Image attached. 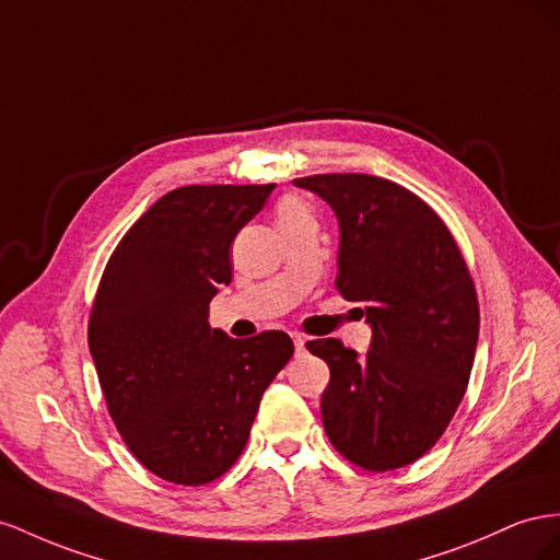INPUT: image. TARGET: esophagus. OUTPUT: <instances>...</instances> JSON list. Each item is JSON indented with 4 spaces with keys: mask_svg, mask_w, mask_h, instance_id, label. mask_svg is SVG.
Instances as JSON below:
<instances>
[{
    "mask_svg": "<svg viewBox=\"0 0 560 560\" xmlns=\"http://www.w3.org/2000/svg\"><path fill=\"white\" fill-rule=\"evenodd\" d=\"M293 342H295V357H302V354H305V338H302V335H293Z\"/></svg>",
    "mask_w": 560,
    "mask_h": 560,
    "instance_id": "esophagus-1",
    "label": "esophagus"
}]
</instances>
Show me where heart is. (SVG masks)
Segmentation results:
<instances>
[{"label":"heart","mask_w":560,"mask_h":560,"mask_svg":"<svg viewBox=\"0 0 560 560\" xmlns=\"http://www.w3.org/2000/svg\"><path fill=\"white\" fill-rule=\"evenodd\" d=\"M305 222H314L312 213L305 203H302L300 199L295 197H289L279 201L277 206V225L279 230H291V228H298V225H305Z\"/></svg>","instance_id":"1"}]
</instances>
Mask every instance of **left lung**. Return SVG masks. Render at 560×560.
<instances>
[{"mask_svg":"<svg viewBox=\"0 0 560 560\" xmlns=\"http://www.w3.org/2000/svg\"><path fill=\"white\" fill-rule=\"evenodd\" d=\"M293 183L338 215L335 285L373 328L365 357L335 338L307 342L330 369L324 429L365 471L406 467L434 448L469 385L478 342L469 267L445 222L401 185L365 173Z\"/></svg>","mask_w":560,"mask_h":560,"instance_id":"left-lung-1","label":"left lung"}]
</instances>
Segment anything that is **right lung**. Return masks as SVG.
Listing matches in <instances>:
<instances>
[{
  "label": "right lung",
  "mask_w": 560,
  "mask_h": 560,
  "mask_svg": "<svg viewBox=\"0 0 560 560\" xmlns=\"http://www.w3.org/2000/svg\"><path fill=\"white\" fill-rule=\"evenodd\" d=\"M275 185H187L142 213L109 255L89 349L109 418L142 467L178 486L225 474L260 398L293 357L283 330L234 340L209 326L230 246Z\"/></svg>",
  "instance_id": "right-lung-1"
}]
</instances>
